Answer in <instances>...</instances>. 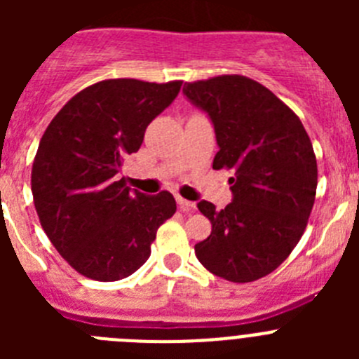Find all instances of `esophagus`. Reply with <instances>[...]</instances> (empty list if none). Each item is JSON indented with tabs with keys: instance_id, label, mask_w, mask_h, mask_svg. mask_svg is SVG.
I'll return each instance as SVG.
<instances>
[{
	"instance_id": "34e87169",
	"label": "esophagus",
	"mask_w": 359,
	"mask_h": 359,
	"mask_svg": "<svg viewBox=\"0 0 359 359\" xmlns=\"http://www.w3.org/2000/svg\"><path fill=\"white\" fill-rule=\"evenodd\" d=\"M176 201H177V207L182 208L183 212H192V210H194V208H196V203L189 201V199L182 198V196H177Z\"/></svg>"
}]
</instances>
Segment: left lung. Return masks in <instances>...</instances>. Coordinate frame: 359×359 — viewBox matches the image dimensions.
I'll use <instances>...</instances> for the list:
<instances>
[{
  "label": "left lung",
  "instance_id": "8db88e82",
  "mask_svg": "<svg viewBox=\"0 0 359 359\" xmlns=\"http://www.w3.org/2000/svg\"><path fill=\"white\" fill-rule=\"evenodd\" d=\"M183 93L214 123V169L236 172L228 180L233 201L223 210L198 203L212 233L196 244V257L230 282L266 277L290 257L309 221L318 183L313 144L294 111L253 79L185 82Z\"/></svg>",
  "mask_w": 359,
  "mask_h": 359
}]
</instances>
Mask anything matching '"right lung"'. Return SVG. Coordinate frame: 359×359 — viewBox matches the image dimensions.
<instances>
[{
  "mask_svg": "<svg viewBox=\"0 0 359 359\" xmlns=\"http://www.w3.org/2000/svg\"><path fill=\"white\" fill-rule=\"evenodd\" d=\"M182 84L100 81L69 98L44 131L32 165L34 205L57 252L84 277L113 282L135 273L176 212L170 192L145 196L116 174Z\"/></svg>",
  "mask_w": 359,
  "mask_h": 359,
  "instance_id": "add662e5",
  "label": "right lung"
}]
</instances>
